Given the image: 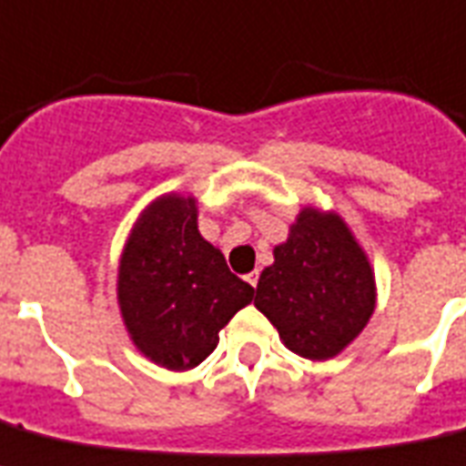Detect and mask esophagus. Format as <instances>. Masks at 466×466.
<instances>
[{
    "label": "esophagus",
    "mask_w": 466,
    "mask_h": 466,
    "mask_svg": "<svg viewBox=\"0 0 466 466\" xmlns=\"http://www.w3.org/2000/svg\"><path fill=\"white\" fill-rule=\"evenodd\" d=\"M257 281H259V271H250V274H248V284L252 286V289H257Z\"/></svg>",
    "instance_id": "esophagus-1"
}]
</instances>
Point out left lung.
Here are the masks:
<instances>
[{
    "label": "left lung",
    "instance_id": "left-lung-1",
    "mask_svg": "<svg viewBox=\"0 0 466 466\" xmlns=\"http://www.w3.org/2000/svg\"><path fill=\"white\" fill-rule=\"evenodd\" d=\"M375 298L373 267L344 218L303 207L259 277L255 308L277 327L286 349L327 360L363 332Z\"/></svg>",
    "mask_w": 466,
    "mask_h": 466
}]
</instances>
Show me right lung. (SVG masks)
Here are the masks:
<instances>
[{"label": "right lung", "instance_id": "right-lung-1", "mask_svg": "<svg viewBox=\"0 0 466 466\" xmlns=\"http://www.w3.org/2000/svg\"><path fill=\"white\" fill-rule=\"evenodd\" d=\"M252 293L197 228L195 197L170 192L141 211L120 257L117 303L129 339L156 366H199Z\"/></svg>", "mask_w": 466, "mask_h": 466}]
</instances>
